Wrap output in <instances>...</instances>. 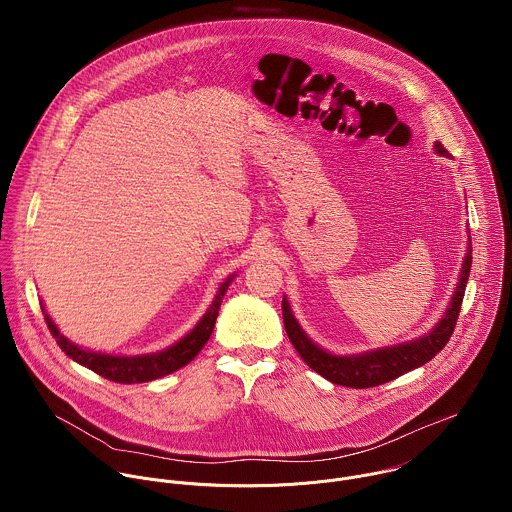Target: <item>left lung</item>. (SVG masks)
<instances>
[{"label": "left lung", "instance_id": "1", "mask_svg": "<svg viewBox=\"0 0 512 512\" xmlns=\"http://www.w3.org/2000/svg\"><path fill=\"white\" fill-rule=\"evenodd\" d=\"M436 151L439 155H449V151L439 142L436 144ZM469 270H471V248L467 250L459 286L449 303L445 317L439 321L438 327L432 333L424 335L422 339H416V341H410L404 345H396V347L368 351L365 355H349V357L331 355V353L323 351L321 347H317L301 331L299 323L292 315L290 303L284 297L282 315H284L286 333L292 341L293 349L299 353V357L307 363V366L313 368L317 374H321L323 378H327L333 384H341V386H349V388H372V386L390 382V380L406 374L412 368L426 365L447 345V341L455 329L457 317H459L463 293H465V286L469 280Z\"/></svg>", "mask_w": 512, "mask_h": 512}]
</instances>
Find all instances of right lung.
I'll list each match as a JSON object with an SVG mask.
<instances>
[{"instance_id":"obj_1","label":"right lung","mask_w":512,"mask_h":512,"mask_svg":"<svg viewBox=\"0 0 512 512\" xmlns=\"http://www.w3.org/2000/svg\"><path fill=\"white\" fill-rule=\"evenodd\" d=\"M232 278L234 276H230L222 282L213 305L209 307V311L203 315V319L195 325V329L189 335H185L173 347L153 353V355L120 357V355H102V353H94V351H84L59 333V329L55 327V323L51 321V317L47 313H45V321H47L51 335L57 339V345L78 365L86 366V368L94 370L96 374H100L112 382H120V384L149 382V380H155V378L175 372L177 368L191 363L199 355V351L205 347V343L209 341V337L215 329L220 303H222V297L228 290V284L232 282Z\"/></svg>"}]
</instances>
